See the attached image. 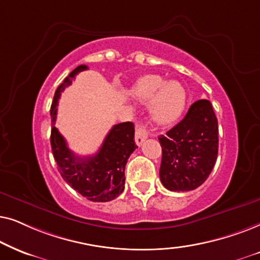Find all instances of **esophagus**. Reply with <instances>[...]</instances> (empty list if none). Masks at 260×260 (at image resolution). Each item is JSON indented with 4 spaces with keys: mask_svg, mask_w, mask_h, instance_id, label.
Masks as SVG:
<instances>
[{
    "mask_svg": "<svg viewBox=\"0 0 260 260\" xmlns=\"http://www.w3.org/2000/svg\"><path fill=\"white\" fill-rule=\"evenodd\" d=\"M148 137V132L145 126H139L136 131V144L138 146H141V144L144 143L145 140L147 139Z\"/></svg>",
    "mask_w": 260,
    "mask_h": 260,
    "instance_id": "esophagus-1",
    "label": "esophagus"
}]
</instances>
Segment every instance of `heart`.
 I'll list each match as a JSON object with an SVG mask.
<instances>
[{
    "mask_svg": "<svg viewBox=\"0 0 260 260\" xmlns=\"http://www.w3.org/2000/svg\"><path fill=\"white\" fill-rule=\"evenodd\" d=\"M132 95L138 101L151 103L152 120L160 126L174 123L182 115L186 95L181 83L165 82L158 75L141 77L132 88Z\"/></svg>",
    "mask_w": 260,
    "mask_h": 260,
    "instance_id": "obj_1",
    "label": "heart"
}]
</instances>
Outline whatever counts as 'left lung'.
I'll list each match as a JSON object with an SVG mask.
<instances>
[{"mask_svg":"<svg viewBox=\"0 0 260 260\" xmlns=\"http://www.w3.org/2000/svg\"><path fill=\"white\" fill-rule=\"evenodd\" d=\"M158 139L162 185L170 191L199 188L212 172L219 151V127L212 103L193 102L184 119Z\"/></svg>","mask_w":260,"mask_h":260,"instance_id":"1","label":"left lung"}]
</instances>
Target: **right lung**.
<instances>
[{
    "instance_id": "1",
    "label": "right lung",
    "mask_w": 260,
    "mask_h": 260,
    "mask_svg": "<svg viewBox=\"0 0 260 260\" xmlns=\"http://www.w3.org/2000/svg\"><path fill=\"white\" fill-rule=\"evenodd\" d=\"M86 69V65H79L55 90L51 106V147L58 170L71 188L92 202H108L116 199L124 189V166L138 147L134 141V124H115L107 134L98 153L90 157L76 155L54 127L61 91L71 84L76 75Z\"/></svg>"
}]
</instances>
